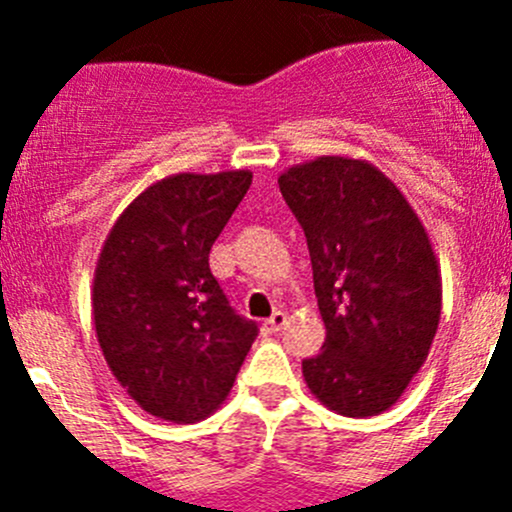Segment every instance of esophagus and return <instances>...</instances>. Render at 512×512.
Instances as JSON below:
<instances>
[{
	"mask_svg": "<svg viewBox=\"0 0 512 512\" xmlns=\"http://www.w3.org/2000/svg\"><path fill=\"white\" fill-rule=\"evenodd\" d=\"M285 327H287V314L285 312H275L270 319H265V324H262V329H265V332H270V334L280 332V329H285Z\"/></svg>",
	"mask_w": 512,
	"mask_h": 512,
	"instance_id": "1",
	"label": "esophagus"
}]
</instances>
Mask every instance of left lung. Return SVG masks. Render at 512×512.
Instances as JSON below:
<instances>
[{"mask_svg":"<svg viewBox=\"0 0 512 512\" xmlns=\"http://www.w3.org/2000/svg\"><path fill=\"white\" fill-rule=\"evenodd\" d=\"M277 183L307 237L327 327L324 352L302 361L304 381L334 414H384L423 366L441 319L426 227L369 160L319 156Z\"/></svg>","mask_w":512,"mask_h":512,"instance_id":"8db88e82","label":"left lung"}]
</instances>
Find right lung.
<instances>
[{"mask_svg": "<svg viewBox=\"0 0 512 512\" xmlns=\"http://www.w3.org/2000/svg\"><path fill=\"white\" fill-rule=\"evenodd\" d=\"M250 183V170L168 175L118 215L98 255V347L128 396L163 421L220 409L257 337L208 262Z\"/></svg>", "mask_w": 512, "mask_h": 512, "instance_id": "right-lung-1", "label": "right lung"}]
</instances>
